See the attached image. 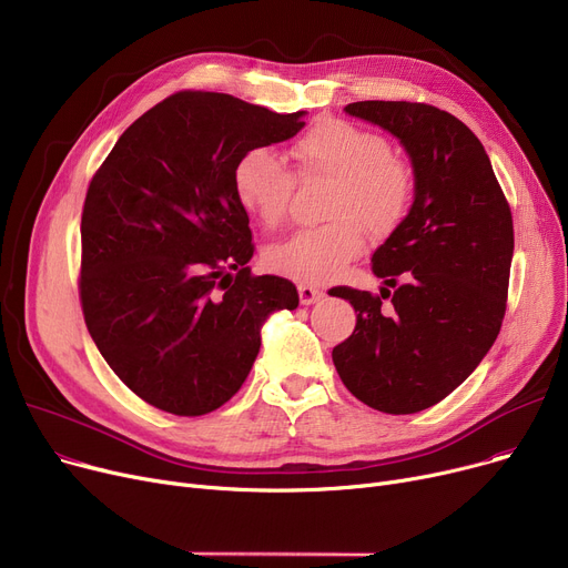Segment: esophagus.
I'll list each match as a JSON object with an SVG mask.
<instances>
[{"mask_svg":"<svg viewBox=\"0 0 568 568\" xmlns=\"http://www.w3.org/2000/svg\"><path fill=\"white\" fill-rule=\"evenodd\" d=\"M296 290H300V302H302L304 306H311V304L320 302L322 296H324V292L317 290V287H313V285H300Z\"/></svg>","mask_w":568,"mask_h":568,"instance_id":"34e87169","label":"esophagus"}]
</instances>
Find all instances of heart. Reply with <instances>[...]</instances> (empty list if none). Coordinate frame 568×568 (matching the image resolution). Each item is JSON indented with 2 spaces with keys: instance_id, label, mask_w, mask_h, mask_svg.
Masks as SVG:
<instances>
[{
  "instance_id": "1",
  "label": "heart",
  "mask_w": 568,
  "mask_h": 568,
  "mask_svg": "<svg viewBox=\"0 0 568 568\" xmlns=\"http://www.w3.org/2000/svg\"><path fill=\"white\" fill-rule=\"evenodd\" d=\"M294 174L266 149H248L234 163L236 202L264 227H278L290 212L296 179H329L326 225L304 230L266 251L274 274L306 285L338 278L366 251V231L386 236L407 219L416 176L414 168L392 152L386 135L345 119H322L290 146Z\"/></svg>"
}]
</instances>
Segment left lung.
Segmentation results:
<instances>
[{
    "label": "left lung",
    "mask_w": 568,
    "mask_h": 568,
    "mask_svg": "<svg viewBox=\"0 0 568 568\" xmlns=\"http://www.w3.org/2000/svg\"><path fill=\"white\" fill-rule=\"evenodd\" d=\"M345 112L403 142L416 193L407 219L373 253V274L386 283L382 296L329 290L356 311L352 336L332 352L334 366L368 407L414 414L460 386L501 329L511 206L484 144L454 114L409 101H359ZM382 298L393 300L389 310Z\"/></svg>",
    "instance_id": "left-lung-1"
}]
</instances>
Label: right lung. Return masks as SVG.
Instances as JSON below:
<instances>
[{
	"mask_svg": "<svg viewBox=\"0 0 568 568\" xmlns=\"http://www.w3.org/2000/svg\"><path fill=\"white\" fill-rule=\"evenodd\" d=\"M302 116L184 89L138 116L89 182L84 324L144 403L219 409L248 377L266 315L300 306L292 281L246 266L255 244L232 170L248 149L300 133Z\"/></svg>",
	"mask_w": 568,
	"mask_h": 568,
	"instance_id": "obj_1",
	"label": "right lung"
}]
</instances>
